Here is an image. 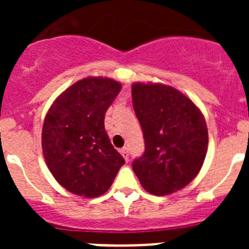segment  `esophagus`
Returning a JSON list of instances; mask_svg holds the SVG:
<instances>
[{
  "label": "esophagus",
  "instance_id": "esophagus-1",
  "mask_svg": "<svg viewBox=\"0 0 249 249\" xmlns=\"http://www.w3.org/2000/svg\"><path fill=\"white\" fill-rule=\"evenodd\" d=\"M120 152H121V155L123 156V158H124V160H126V162H128V160H129L128 148H127V147H123V148H121V149H120Z\"/></svg>",
  "mask_w": 249,
  "mask_h": 249
}]
</instances>
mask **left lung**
I'll return each instance as SVG.
<instances>
[{"label":"left lung","instance_id":"obj_1","mask_svg":"<svg viewBox=\"0 0 249 249\" xmlns=\"http://www.w3.org/2000/svg\"><path fill=\"white\" fill-rule=\"evenodd\" d=\"M132 102L143 131L144 152L132 168L147 192L166 196L198 175L208 147L203 114L178 89L135 83Z\"/></svg>","mask_w":249,"mask_h":249}]
</instances>
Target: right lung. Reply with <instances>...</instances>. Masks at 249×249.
I'll return each mask as SVG.
<instances>
[{
    "mask_svg": "<svg viewBox=\"0 0 249 249\" xmlns=\"http://www.w3.org/2000/svg\"><path fill=\"white\" fill-rule=\"evenodd\" d=\"M120 91L117 81L87 77L66 89L46 114V163L56 181L74 195H103L124 164L105 129L106 111Z\"/></svg>",
    "mask_w": 249,
    "mask_h": 249,
    "instance_id": "obj_1",
    "label": "right lung"
}]
</instances>
